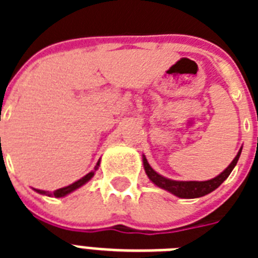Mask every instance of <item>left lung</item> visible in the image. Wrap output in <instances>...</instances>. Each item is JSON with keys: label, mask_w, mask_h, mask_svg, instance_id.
Masks as SVG:
<instances>
[{"label": "left lung", "mask_w": 258, "mask_h": 258, "mask_svg": "<svg viewBox=\"0 0 258 258\" xmlns=\"http://www.w3.org/2000/svg\"><path fill=\"white\" fill-rule=\"evenodd\" d=\"M240 154L241 149L239 150L235 159L230 163V165L227 166L226 169L223 170L221 174H218L217 177L209 179V181H173V179L165 178V177H163V175H160L159 173H156L152 169L151 166H150L149 161H147V159H146V156H143V166H145L147 177L156 184L157 187L169 191L170 194H173L175 197L182 198V199H195V198H202L204 195H207V194L216 190L229 177L232 169L235 168Z\"/></svg>", "instance_id": "left-lung-1"}]
</instances>
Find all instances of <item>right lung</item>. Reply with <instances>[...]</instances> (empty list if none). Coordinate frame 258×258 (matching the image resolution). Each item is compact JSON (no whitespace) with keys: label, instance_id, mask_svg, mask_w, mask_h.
Wrapping results in <instances>:
<instances>
[{"label":"right lung","instance_id":"add662e5","mask_svg":"<svg viewBox=\"0 0 258 258\" xmlns=\"http://www.w3.org/2000/svg\"><path fill=\"white\" fill-rule=\"evenodd\" d=\"M98 166H99V161L97 163V165H95L94 170H92L90 173H88L86 175H84L83 178H80L79 181L74 182L72 184H70V186H66V187H61V188H58V190H55L54 192H46V191L44 190H37V188H35V191H37L38 194H42V195H47V197H55V198H63L66 197V195H68V194H71L72 191L77 190L79 187H81L83 184H85L86 182H89L90 179L93 178V175H94L95 170L98 169Z\"/></svg>","mask_w":258,"mask_h":258}]
</instances>
